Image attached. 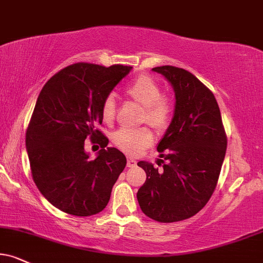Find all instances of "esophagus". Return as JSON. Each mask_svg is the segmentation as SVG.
I'll list each match as a JSON object with an SVG mask.
<instances>
[{"mask_svg":"<svg viewBox=\"0 0 263 263\" xmlns=\"http://www.w3.org/2000/svg\"><path fill=\"white\" fill-rule=\"evenodd\" d=\"M135 164H137V161H135L134 158L128 157V160H126V166H128V167H135Z\"/></svg>","mask_w":263,"mask_h":263,"instance_id":"esophagus-1","label":"esophagus"}]
</instances>
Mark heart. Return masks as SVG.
Returning <instances> with one entry per match:
<instances>
[{
  "label": "heart",
  "instance_id": "obj_1",
  "mask_svg": "<svg viewBox=\"0 0 263 263\" xmlns=\"http://www.w3.org/2000/svg\"><path fill=\"white\" fill-rule=\"evenodd\" d=\"M125 92L135 102L144 106L142 122H147L157 132H163L170 126L173 118L174 106L170 97L162 95V89L150 76H139L125 87ZM116 99L113 93L106 96L102 103V116L106 122H112L116 117ZM112 140L121 150L135 155L150 146L154 134L148 128H122L113 134Z\"/></svg>",
  "mask_w": 263,
  "mask_h": 263
}]
</instances>
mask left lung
Here are the masks:
<instances>
[{"label": "left lung", "mask_w": 263, "mask_h": 263, "mask_svg": "<svg viewBox=\"0 0 263 263\" xmlns=\"http://www.w3.org/2000/svg\"><path fill=\"white\" fill-rule=\"evenodd\" d=\"M152 70L171 83L176 109L157 146L168 163L158 171L152 163L139 162L146 181L137 197L147 217L178 222L196 215L212 196L224 161L227 135L215 95L194 74L173 66Z\"/></svg>", "instance_id": "obj_1"}]
</instances>
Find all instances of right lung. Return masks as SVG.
<instances>
[{
	"instance_id": "obj_1",
	"label": "right lung",
	"mask_w": 263,
	"mask_h": 263,
	"mask_svg": "<svg viewBox=\"0 0 263 263\" xmlns=\"http://www.w3.org/2000/svg\"><path fill=\"white\" fill-rule=\"evenodd\" d=\"M133 67L76 63L42 87L29 123L25 145L32 179L48 202L73 216L101 212L126 164L118 148L106 147L99 130L102 103ZM103 148L95 160L83 150L87 137Z\"/></svg>"
}]
</instances>
